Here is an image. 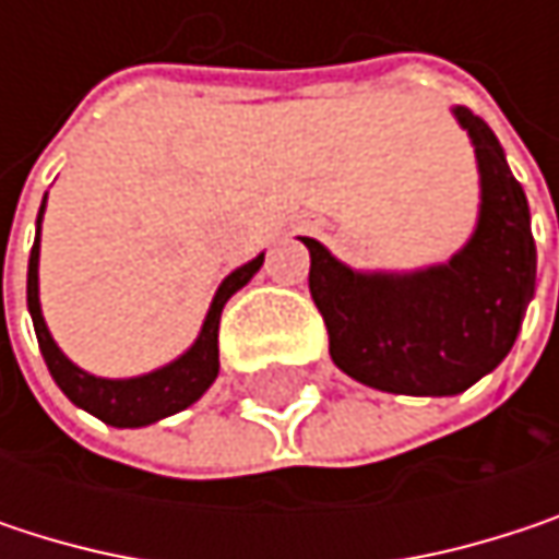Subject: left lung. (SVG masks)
Returning a JSON list of instances; mask_svg holds the SVG:
<instances>
[{
	"label": "left lung",
	"mask_w": 559,
	"mask_h": 559,
	"mask_svg": "<svg viewBox=\"0 0 559 559\" xmlns=\"http://www.w3.org/2000/svg\"><path fill=\"white\" fill-rule=\"evenodd\" d=\"M479 168V219L443 265L356 272L323 242L310 249V297L323 313L333 362L391 394L447 397L476 385L511 353L534 297L537 249L521 183L496 132L453 106Z\"/></svg>",
	"instance_id": "1"
}]
</instances>
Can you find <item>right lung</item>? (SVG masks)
Here are the masks:
<instances>
[{
  "mask_svg": "<svg viewBox=\"0 0 559 559\" xmlns=\"http://www.w3.org/2000/svg\"><path fill=\"white\" fill-rule=\"evenodd\" d=\"M45 200H48V193H45ZM41 216H45V203L38 210V236H35V246H32V255H28V313H32L38 346H41V356L48 362V372L57 382V389L63 391L76 407H83L86 414L99 417L109 427H148L155 420H165L170 414L190 407L193 401H200L203 391L210 389L216 382V376H219V313H223L226 300L239 287H246L249 281L255 278V272L265 262V252L223 278V284L213 294V304H210V310L203 317V326H200L197 340L190 343V349H183L177 359H170L168 366L152 369L145 376L103 379V376H90L80 366H73L60 353V346H57L48 323H45L41 300H38Z\"/></svg>",
  "mask_w": 559,
  "mask_h": 559,
  "instance_id": "add662e5",
  "label": "right lung"
}]
</instances>
